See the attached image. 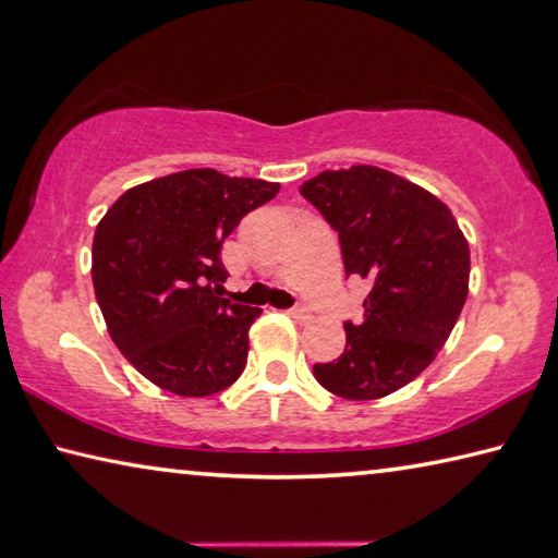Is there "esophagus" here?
<instances>
[{
	"label": "esophagus",
	"instance_id": "esophagus-1",
	"mask_svg": "<svg viewBox=\"0 0 558 558\" xmlns=\"http://www.w3.org/2000/svg\"><path fill=\"white\" fill-rule=\"evenodd\" d=\"M290 315H293L295 317V320H300V323H305V320H311V311H307V307L305 305H295L293 307V311H288Z\"/></svg>",
	"mask_w": 558,
	"mask_h": 558
}]
</instances>
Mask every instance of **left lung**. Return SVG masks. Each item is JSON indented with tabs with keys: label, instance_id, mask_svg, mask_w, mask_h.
Wrapping results in <instances>:
<instances>
[{
	"label": "left lung",
	"instance_id": "left-lung-1",
	"mask_svg": "<svg viewBox=\"0 0 558 558\" xmlns=\"http://www.w3.org/2000/svg\"><path fill=\"white\" fill-rule=\"evenodd\" d=\"M340 238L348 276L365 278L362 320L313 375L342 400H379L429 367L470 293V243L445 203L377 166L323 171L300 185Z\"/></svg>",
	"mask_w": 558,
	"mask_h": 558
}]
</instances>
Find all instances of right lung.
I'll list each match as a JSON object with an SVG mask.
<instances>
[{
  "instance_id": "1",
  "label": "right lung",
  "mask_w": 558,
  "mask_h": 558,
  "mask_svg": "<svg viewBox=\"0 0 558 558\" xmlns=\"http://www.w3.org/2000/svg\"><path fill=\"white\" fill-rule=\"evenodd\" d=\"M280 183L189 168L129 189L94 233L92 280L121 355L156 387L208 397L245 369L260 307L220 298V245Z\"/></svg>"
}]
</instances>
